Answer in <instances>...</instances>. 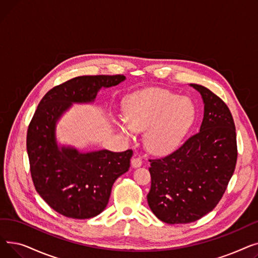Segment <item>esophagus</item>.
Instances as JSON below:
<instances>
[{
    "instance_id": "obj_1",
    "label": "esophagus",
    "mask_w": 258,
    "mask_h": 258,
    "mask_svg": "<svg viewBox=\"0 0 258 258\" xmlns=\"http://www.w3.org/2000/svg\"><path fill=\"white\" fill-rule=\"evenodd\" d=\"M142 165V160L140 158H137V157H134L132 159V166L137 168V167H140Z\"/></svg>"
}]
</instances>
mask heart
Returning a JSON list of instances; mask_svg holds the SVG:
<instances>
[{"label": "heart", "mask_w": 258, "mask_h": 258, "mask_svg": "<svg viewBox=\"0 0 258 258\" xmlns=\"http://www.w3.org/2000/svg\"><path fill=\"white\" fill-rule=\"evenodd\" d=\"M195 120L191 101L165 90L136 93L124 104V121H117L125 137L133 132L144 133V144L155 155H166L177 148Z\"/></svg>", "instance_id": "b5f03b06"}]
</instances>
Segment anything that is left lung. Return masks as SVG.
<instances>
[{"instance_id":"left-lung-1","label":"left lung","mask_w":258,"mask_h":258,"mask_svg":"<svg viewBox=\"0 0 258 258\" xmlns=\"http://www.w3.org/2000/svg\"><path fill=\"white\" fill-rule=\"evenodd\" d=\"M204 101L200 132L166 157L150 160L148 206L167 224L192 223L219 204L235 169V124L227 104L191 84Z\"/></svg>"}]
</instances>
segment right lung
<instances>
[{
	"mask_svg": "<svg viewBox=\"0 0 258 258\" xmlns=\"http://www.w3.org/2000/svg\"><path fill=\"white\" fill-rule=\"evenodd\" d=\"M123 75H86L51 89L37 105L27 132L31 178L37 194L56 212L71 219L101 213L112 186L130 168L133 151L80 153L58 147L56 122L72 103L93 102L101 88L119 85Z\"/></svg>",
	"mask_w": 258,
	"mask_h": 258,
	"instance_id": "1",
	"label": "right lung"
}]
</instances>
